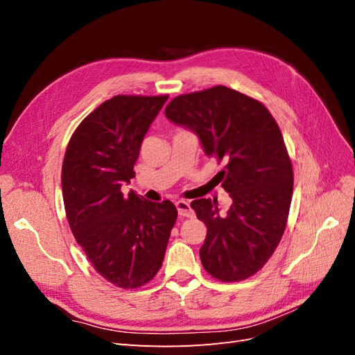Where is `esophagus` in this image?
Returning a JSON list of instances; mask_svg holds the SVG:
<instances>
[{"label":"esophagus","instance_id":"1","mask_svg":"<svg viewBox=\"0 0 355 355\" xmlns=\"http://www.w3.org/2000/svg\"><path fill=\"white\" fill-rule=\"evenodd\" d=\"M176 209H178V213H179L180 218H192V216H194V210L191 209L188 201H184V200L176 201Z\"/></svg>","mask_w":355,"mask_h":355}]
</instances>
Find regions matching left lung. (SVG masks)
Returning <instances> with one entry per match:
<instances>
[{
	"instance_id": "obj_1",
	"label": "left lung",
	"mask_w": 355,
	"mask_h": 355,
	"mask_svg": "<svg viewBox=\"0 0 355 355\" xmlns=\"http://www.w3.org/2000/svg\"><path fill=\"white\" fill-rule=\"evenodd\" d=\"M166 116L200 139L207 157L223 161L222 188L232 204L220 214L218 201L191 202L207 235L201 263L222 282H240L270 259L286 230L293 194V170L280 128L265 106L225 85L182 94Z\"/></svg>"
}]
</instances>
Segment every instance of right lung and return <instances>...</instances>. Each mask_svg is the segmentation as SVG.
<instances>
[{
    "label": "right lung",
    "instance_id": "obj_1",
    "mask_svg": "<svg viewBox=\"0 0 355 355\" xmlns=\"http://www.w3.org/2000/svg\"><path fill=\"white\" fill-rule=\"evenodd\" d=\"M168 96H114L87 115L73 132L62 166V194L77 243L105 280L136 288L163 265L175 204L146 201L123 185L149 125Z\"/></svg>",
    "mask_w": 355,
    "mask_h": 355
}]
</instances>
